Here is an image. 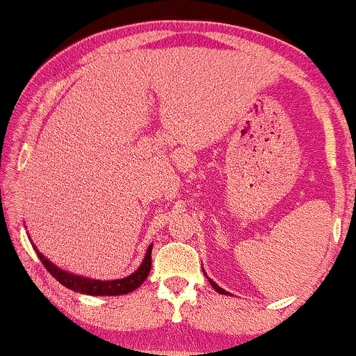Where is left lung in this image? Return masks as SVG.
<instances>
[{"label":"left lung","mask_w":356,"mask_h":356,"mask_svg":"<svg viewBox=\"0 0 356 356\" xmlns=\"http://www.w3.org/2000/svg\"><path fill=\"white\" fill-rule=\"evenodd\" d=\"M204 275H206V277H207V274H206V272H204ZM207 280H209V284H211V285H212V289H213V290H216V291H218V293H220V295H232V293H228V291H225V290H223V289H220V286H218V285L216 284V282H213L212 279H209V277H207Z\"/></svg>","instance_id":"obj_1"}]
</instances>
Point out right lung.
Masks as SVG:
<instances>
[{
  "label": "right lung",
  "mask_w": 356,
  "mask_h": 356,
  "mask_svg": "<svg viewBox=\"0 0 356 356\" xmlns=\"http://www.w3.org/2000/svg\"><path fill=\"white\" fill-rule=\"evenodd\" d=\"M32 243V241H31ZM33 250L37 251V256L40 257L42 264L45 266V269L50 272V274L55 277V279L60 282L61 285H65L66 289L79 291V293L92 295V296H118V295H126L129 291H134L138 286L144 284V280L147 279L150 267H152V246L147 248V252H145L143 264L138 267V270H134L133 274L124 277V279H116V280H95L89 279V277H82L77 274H72V272L63 270L61 267H58L50 262L48 257L42 254L40 251L37 250V246L33 245Z\"/></svg>",
  "instance_id": "add662e5"
}]
</instances>
